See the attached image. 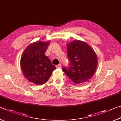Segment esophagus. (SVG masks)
<instances>
[{
	"label": "esophagus",
	"instance_id": "obj_1",
	"mask_svg": "<svg viewBox=\"0 0 121 121\" xmlns=\"http://www.w3.org/2000/svg\"><path fill=\"white\" fill-rule=\"evenodd\" d=\"M56 68H61V65H56Z\"/></svg>",
	"mask_w": 121,
	"mask_h": 121
}]
</instances>
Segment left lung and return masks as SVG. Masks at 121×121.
<instances>
[{
  "label": "left lung",
  "mask_w": 121,
  "mask_h": 121,
  "mask_svg": "<svg viewBox=\"0 0 121 121\" xmlns=\"http://www.w3.org/2000/svg\"><path fill=\"white\" fill-rule=\"evenodd\" d=\"M67 46L70 67L63 68V71L74 83L88 82L97 67L96 52L86 42L77 39L67 43Z\"/></svg>",
  "instance_id": "left-lung-1"
}]
</instances>
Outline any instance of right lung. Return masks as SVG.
<instances>
[{"mask_svg":"<svg viewBox=\"0 0 121 121\" xmlns=\"http://www.w3.org/2000/svg\"><path fill=\"white\" fill-rule=\"evenodd\" d=\"M50 41H37L30 43L24 50L21 59V68L28 82L43 85L48 82L56 69L45 53Z\"/></svg>","mask_w":121,"mask_h":121,"instance_id":"add662e5","label":"right lung"}]
</instances>
